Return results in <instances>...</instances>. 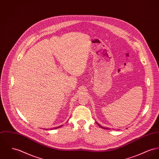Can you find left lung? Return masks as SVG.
<instances>
[{"label": "left lung", "instance_id": "obj_1", "mask_svg": "<svg viewBox=\"0 0 159 159\" xmlns=\"http://www.w3.org/2000/svg\"><path fill=\"white\" fill-rule=\"evenodd\" d=\"M96 123H97V122H96ZM97 124H98V125H99V127H101V128H103V127H102V126H101V125H99V124H98V123H97ZM106 129H107V128H106Z\"/></svg>", "mask_w": 159, "mask_h": 159}]
</instances>
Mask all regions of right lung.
<instances>
[{
	"instance_id": "right-lung-1",
	"label": "right lung",
	"mask_w": 159,
	"mask_h": 159,
	"mask_svg": "<svg viewBox=\"0 0 159 159\" xmlns=\"http://www.w3.org/2000/svg\"><path fill=\"white\" fill-rule=\"evenodd\" d=\"M62 127V125H61V126H59V127H55V128H52V129H57V128H60V127Z\"/></svg>"
}]
</instances>
